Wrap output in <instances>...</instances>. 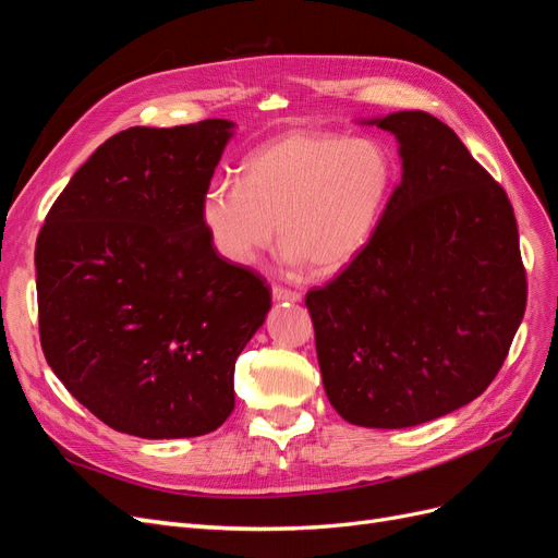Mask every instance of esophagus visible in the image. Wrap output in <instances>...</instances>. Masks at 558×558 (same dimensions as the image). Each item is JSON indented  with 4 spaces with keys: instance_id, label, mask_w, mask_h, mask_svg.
Instances as JSON below:
<instances>
[{
    "instance_id": "esophagus-1",
    "label": "esophagus",
    "mask_w": 558,
    "mask_h": 558,
    "mask_svg": "<svg viewBox=\"0 0 558 558\" xmlns=\"http://www.w3.org/2000/svg\"><path fill=\"white\" fill-rule=\"evenodd\" d=\"M272 298L277 302H300L302 293L291 291V289H283V286H272Z\"/></svg>"
}]
</instances>
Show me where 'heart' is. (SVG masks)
Segmentation results:
<instances>
[{
	"instance_id": "obj_1",
	"label": "heart",
	"mask_w": 558,
	"mask_h": 558,
	"mask_svg": "<svg viewBox=\"0 0 558 558\" xmlns=\"http://www.w3.org/2000/svg\"><path fill=\"white\" fill-rule=\"evenodd\" d=\"M396 185V160L377 140L293 130L246 158L242 181L214 179L199 202L218 256L251 265L279 240L286 260L335 275L377 232Z\"/></svg>"
}]
</instances>
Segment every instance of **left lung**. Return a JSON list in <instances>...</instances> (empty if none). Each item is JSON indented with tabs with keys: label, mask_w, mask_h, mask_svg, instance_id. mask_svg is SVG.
Segmentation results:
<instances>
[{
	"label": "left lung",
	"mask_w": 558,
	"mask_h": 558,
	"mask_svg": "<svg viewBox=\"0 0 558 558\" xmlns=\"http://www.w3.org/2000/svg\"><path fill=\"white\" fill-rule=\"evenodd\" d=\"M369 123L398 137L402 179L361 256L305 305L337 414L408 428L486 391L529 286L508 193L456 132L426 111Z\"/></svg>",
	"instance_id": "8db88e82"
}]
</instances>
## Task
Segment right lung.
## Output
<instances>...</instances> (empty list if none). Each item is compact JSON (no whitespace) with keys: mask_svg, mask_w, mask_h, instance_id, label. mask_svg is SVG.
<instances>
[{"mask_svg":"<svg viewBox=\"0 0 558 558\" xmlns=\"http://www.w3.org/2000/svg\"><path fill=\"white\" fill-rule=\"evenodd\" d=\"M232 123L130 128L83 162L37 238L44 356L118 433L216 430L234 361L272 305L251 267L218 256L199 202Z\"/></svg>","mask_w":558,"mask_h":558,"instance_id":"right-lung-1","label":"right lung"}]
</instances>
